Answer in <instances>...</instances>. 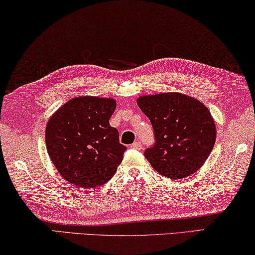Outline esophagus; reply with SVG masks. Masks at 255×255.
<instances>
[{"label": "esophagus", "instance_id": "esophagus-1", "mask_svg": "<svg viewBox=\"0 0 255 255\" xmlns=\"http://www.w3.org/2000/svg\"><path fill=\"white\" fill-rule=\"evenodd\" d=\"M131 148L140 150V149H142V143H141V142H134V143L131 144Z\"/></svg>", "mask_w": 255, "mask_h": 255}]
</instances>
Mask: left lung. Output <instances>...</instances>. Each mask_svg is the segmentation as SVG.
<instances>
[{"instance_id": "left-lung-1", "label": "left lung", "mask_w": 255, "mask_h": 255, "mask_svg": "<svg viewBox=\"0 0 255 255\" xmlns=\"http://www.w3.org/2000/svg\"><path fill=\"white\" fill-rule=\"evenodd\" d=\"M153 128L154 145L144 157L155 171L170 179L193 175L206 161L216 140V127L202 102L180 93L136 100Z\"/></svg>"}]
</instances>
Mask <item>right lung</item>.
I'll return each instance as SVG.
<instances>
[{"label":"right lung","mask_w":255,"mask_h":255,"mask_svg":"<svg viewBox=\"0 0 255 255\" xmlns=\"http://www.w3.org/2000/svg\"><path fill=\"white\" fill-rule=\"evenodd\" d=\"M113 98L78 96L59 107L46 127L49 157L70 184L94 188L109 181L127 148L110 125Z\"/></svg>","instance_id":"add662e5"}]
</instances>
